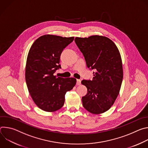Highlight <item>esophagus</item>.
<instances>
[{
  "instance_id": "34e87169",
  "label": "esophagus",
  "mask_w": 148,
  "mask_h": 148,
  "mask_svg": "<svg viewBox=\"0 0 148 148\" xmlns=\"http://www.w3.org/2000/svg\"><path fill=\"white\" fill-rule=\"evenodd\" d=\"M81 79H77V85H78V86H79V85H80L81 84Z\"/></svg>"
}]
</instances>
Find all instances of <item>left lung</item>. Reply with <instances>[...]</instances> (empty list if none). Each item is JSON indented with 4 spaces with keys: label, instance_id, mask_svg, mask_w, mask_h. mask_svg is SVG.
<instances>
[{
    "label": "left lung",
    "instance_id": "8db88e82",
    "mask_svg": "<svg viewBox=\"0 0 148 148\" xmlns=\"http://www.w3.org/2000/svg\"><path fill=\"white\" fill-rule=\"evenodd\" d=\"M74 40L87 66L95 70L92 80L81 81L87 88V94L82 98L83 107L93 114L103 113L112 106L121 87L123 69L119 50L105 36L77 37Z\"/></svg>",
    "mask_w": 148,
    "mask_h": 148
}]
</instances>
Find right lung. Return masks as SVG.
<instances>
[{
	"instance_id": "obj_1",
	"label": "right lung",
	"mask_w": 148,
	"mask_h": 148,
	"mask_svg": "<svg viewBox=\"0 0 148 148\" xmlns=\"http://www.w3.org/2000/svg\"><path fill=\"white\" fill-rule=\"evenodd\" d=\"M74 37H62L46 34L38 37L32 45L27 58L25 78L32 98L37 106L46 112H54L64 105L65 95L75 86L74 78L54 75L60 56Z\"/></svg>"
}]
</instances>
